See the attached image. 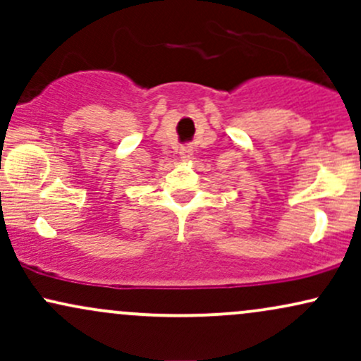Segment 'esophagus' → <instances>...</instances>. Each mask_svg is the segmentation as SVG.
Here are the masks:
<instances>
[{
    "label": "esophagus",
    "instance_id": "34e87169",
    "mask_svg": "<svg viewBox=\"0 0 361 361\" xmlns=\"http://www.w3.org/2000/svg\"><path fill=\"white\" fill-rule=\"evenodd\" d=\"M192 154H193V147L192 146H183V147H181V152H180L181 161H188L190 157H192Z\"/></svg>",
    "mask_w": 361,
    "mask_h": 361
}]
</instances>
